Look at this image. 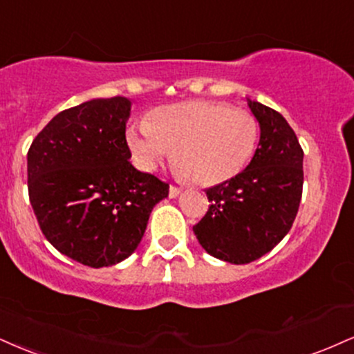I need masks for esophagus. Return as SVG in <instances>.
<instances>
[{
    "mask_svg": "<svg viewBox=\"0 0 354 354\" xmlns=\"http://www.w3.org/2000/svg\"><path fill=\"white\" fill-rule=\"evenodd\" d=\"M181 188H178V186H169V198H176V196L181 194Z\"/></svg>",
    "mask_w": 354,
    "mask_h": 354,
    "instance_id": "1",
    "label": "esophagus"
}]
</instances>
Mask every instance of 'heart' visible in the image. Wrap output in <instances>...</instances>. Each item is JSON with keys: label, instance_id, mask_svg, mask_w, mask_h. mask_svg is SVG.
Wrapping results in <instances>:
<instances>
[{"label": "heart", "instance_id": "heart-1", "mask_svg": "<svg viewBox=\"0 0 354 354\" xmlns=\"http://www.w3.org/2000/svg\"><path fill=\"white\" fill-rule=\"evenodd\" d=\"M127 142L143 169H155L173 151L180 176L199 186H216L244 171L252 160L259 122L247 110L224 102H183L130 127Z\"/></svg>", "mask_w": 354, "mask_h": 354}]
</instances>
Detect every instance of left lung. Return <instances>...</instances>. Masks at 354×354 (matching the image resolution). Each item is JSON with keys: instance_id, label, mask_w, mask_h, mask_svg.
<instances>
[{"instance_id": "1", "label": "left lung", "mask_w": 354, "mask_h": 354, "mask_svg": "<svg viewBox=\"0 0 354 354\" xmlns=\"http://www.w3.org/2000/svg\"><path fill=\"white\" fill-rule=\"evenodd\" d=\"M249 109L261 142L244 171L206 189L209 209L193 231L212 257L249 263L270 252L290 231L304 188V150L295 131L274 109Z\"/></svg>"}]
</instances>
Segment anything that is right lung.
<instances>
[{"label":"right lung","instance_id":"obj_1","mask_svg":"<svg viewBox=\"0 0 354 354\" xmlns=\"http://www.w3.org/2000/svg\"><path fill=\"white\" fill-rule=\"evenodd\" d=\"M125 97L62 110L28 151L29 201L42 234L59 252L100 269L138 247L169 185L130 163Z\"/></svg>","mask_w":354,"mask_h":354}]
</instances>
